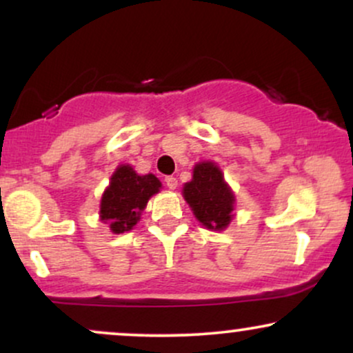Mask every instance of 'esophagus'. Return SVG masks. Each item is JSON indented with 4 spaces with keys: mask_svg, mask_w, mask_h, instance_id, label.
Instances as JSON below:
<instances>
[{
    "mask_svg": "<svg viewBox=\"0 0 353 353\" xmlns=\"http://www.w3.org/2000/svg\"><path fill=\"white\" fill-rule=\"evenodd\" d=\"M164 182H165V185H168L169 189H176L177 188V179L174 176H168L164 179Z\"/></svg>",
    "mask_w": 353,
    "mask_h": 353,
    "instance_id": "1",
    "label": "esophagus"
}]
</instances>
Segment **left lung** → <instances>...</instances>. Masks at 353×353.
<instances>
[{
  "label": "left lung",
  "mask_w": 353,
  "mask_h": 353,
  "mask_svg": "<svg viewBox=\"0 0 353 353\" xmlns=\"http://www.w3.org/2000/svg\"><path fill=\"white\" fill-rule=\"evenodd\" d=\"M182 196L194 217L209 230L228 229L236 216V194L212 161H201L194 165L192 179L184 184Z\"/></svg>",
  "instance_id": "obj_1"
}]
</instances>
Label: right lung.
<instances>
[{
	"mask_svg": "<svg viewBox=\"0 0 353 353\" xmlns=\"http://www.w3.org/2000/svg\"><path fill=\"white\" fill-rule=\"evenodd\" d=\"M163 188L154 174H137L132 165L121 164L112 172L99 204L101 222L112 234L129 232L139 222L141 214L154 194Z\"/></svg>",
	"mask_w": 353,
	"mask_h": 353,
	"instance_id": "add662e5",
	"label": "right lung"
}]
</instances>
